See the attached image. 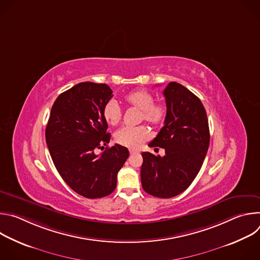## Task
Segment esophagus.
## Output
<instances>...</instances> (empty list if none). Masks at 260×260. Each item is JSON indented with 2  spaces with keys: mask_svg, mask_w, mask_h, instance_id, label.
Listing matches in <instances>:
<instances>
[{
  "mask_svg": "<svg viewBox=\"0 0 260 260\" xmlns=\"http://www.w3.org/2000/svg\"><path fill=\"white\" fill-rule=\"evenodd\" d=\"M138 152H139V151H138V150H135V149H131V150H129V153H131V154H135V153H138Z\"/></svg>",
  "mask_w": 260,
  "mask_h": 260,
  "instance_id": "esophagus-1",
  "label": "esophagus"
}]
</instances>
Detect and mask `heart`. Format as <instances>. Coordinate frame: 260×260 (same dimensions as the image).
<instances>
[{"mask_svg": "<svg viewBox=\"0 0 260 260\" xmlns=\"http://www.w3.org/2000/svg\"><path fill=\"white\" fill-rule=\"evenodd\" d=\"M124 103L128 107L140 110V121H146L152 125L161 124L167 117V106L161 103H154L153 95L145 89H137L123 96ZM103 116L110 125H116L122 116L121 109L114 100L106 103L103 109ZM114 139L121 146L137 149L143 143L150 139V133L145 126L122 127L118 129Z\"/></svg>", "mask_w": 260, "mask_h": 260, "instance_id": "b5f03b06", "label": "heart"}]
</instances>
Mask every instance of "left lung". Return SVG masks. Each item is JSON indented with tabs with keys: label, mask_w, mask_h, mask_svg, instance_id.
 Returning <instances> with one entry per match:
<instances>
[{
	"label": "left lung",
	"mask_w": 260,
	"mask_h": 260,
	"mask_svg": "<svg viewBox=\"0 0 260 260\" xmlns=\"http://www.w3.org/2000/svg\"><path fill=\"white\" fill-rule=\"evenodd\" d=\"M165 125L150 147L164 148L165 156L143 152L141 182L153 197L169 199L186 190L199 174L210 143L208 117L201 100L180 83L164 90Z\"/></svg>",
	"instance_id": "left-lung-1"
}]
</instances>
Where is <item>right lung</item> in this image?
<instances>
[{"label":"right lung","mask_w":260,"mask_h":260,"mask_svg":"<svg viewBox=\"0 0 260 260\" xmlns=\"http://www.w3.org/2000/svg\"><path fill=\"white\" fill-rule=\"evenodd\" d=\"M113 96L104 83L81 82L55 100L45 131L52 161L69 187L87 199H100L116 188L117 174L127 159L126 147L110 142L104 106Z\"/></svg>","instance_id":"1"}]
</instances>
